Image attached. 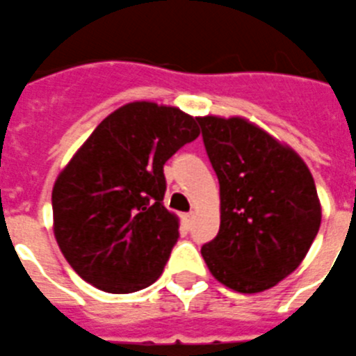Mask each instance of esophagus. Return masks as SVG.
<instances>
[{
	"instance_id": "34e87169",
	"label": "esophagus",
	"mask_w": 356,
	"mask_h": 356,
	"mask_svg": "<svg viewBox=\"0 0 356 356\" xmlns=\"http://www.w3.org/2000/svg\"><path fill=\"white\" fill-rule=\"evenodd\" d=\"M192 220H194V213H186V214H183V222H184V226L190 227V224H192Z\"/></svg>"
}]
</instances>
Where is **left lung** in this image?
Instances as JSON below:
<instances>
[{"label":"left lung","instance_id":"8db88e82","mask_svg":"<svg viewBox=\"0 0 356 356\" xmlns=\"http://www.w3.org/2000/svg\"><path fill=\"white\" fill-rule=\"evenodd\" d=\"M220 183V229L203 244L211 275L238 293L275 287L302 263L321 226L310 170L244 118H197Z\"/></svg>","mask_w":356,"mask_h":356}]
</instances>
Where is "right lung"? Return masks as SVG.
<instances>
[{
	"instance_id": "1",
	"label": "right lung",
	"mask_w": 356,
	"mask_h": 356,
	"mask_svg": "<svg viewBox=\"0 0 356 356\" xmlns=\"http://www.w3.org/2000/svg\"><path fill=\"white\" fill-rule=\"evenodd\" d=\"M197 118L138 100L93 130L51 190L54 235L65 259L91 286L134 293L156 282L179 218L164 207V164L200 136Z\"/></svg>"
}]
</instances>
